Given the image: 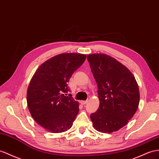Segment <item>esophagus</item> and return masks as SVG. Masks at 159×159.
I'll return each instance as SVG.
<instances>
[{
  "instance_id": "34e87169",
  "label": "esophagus",
  "mask_w": 159,
  "mask_h": 159,
  "mask_svg": "<svg viewBox=\"0 0 159 159\" xmlns=\"http://www.w3.org/2000/svg\"><path fill=\"white\" fill-rule=\"evenodd\" d=\"M87 102H88V101L87 100H86V101H80V103L82 104V105H85V104H87Z\"/></svg>"
}]
</instances>
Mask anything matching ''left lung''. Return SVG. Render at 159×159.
Segmentation results:
<instances>
[{"mask_svg":"<svg viewBox=\"0 0 159 159\" xmlns=\"http://www.w3.org/2000/svg\"><path fill=\"white\" fill-rule=\"evenodd\" d=\"M98 87L99 109L90 117L101 132L117 131L128 124L138 107L139 89L135 77L124 65L103 54L87 56Z\"/></svg>","mask_w":159,"mask_h":159,"instance_id":"left-lung-1","label":"left lung"}]
</instances>
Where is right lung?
Returning <instances> with one entry per match:
<instances>
[{"label": "right lung", "instance_id": "obj_1", "mask_svg": "<svg viewBox=\"0 0 159 159\" xmlns=\"http://www.w3.org/2000/svg\"><path fill=\"white\" fill-rule=\"evenodd\" d=\"M87 56L76 53L57 55L35 71L27 93V102L34 120L48 131L60 133L70 129L79 105L68 94L67 83Z\"/></svg>", "mask_w": 159, "mask_h": 159}]
</instances>
